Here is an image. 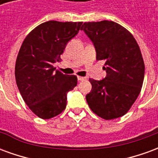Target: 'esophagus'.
I'll use <instances>...</instances> for the list:
<instances>
[{
    "mask_svg": "<svg viewBox=\"0 0 158 158\" xmlns=\"http://www.w3.org/2000/svg\"><path fill=\"white\" fill-rule=\"evenodd\" d=\"M85 77H81V76H78V80L79 81H83V80H85Z\"/></svg>",
    "mask_w": 158,
    "mask_h": 158,
    "instance_id": "1",
    "label": "esophagus"
}]
</instances>
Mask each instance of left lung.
Wrapping results in <instances>:
<instances>
[{"instance_id": "obj_1", "label": "left lung", "mask_w": 158, "mask_h": 158, "mask_svg": "<svg viewBox=\"0 0 158 158\" xmlns=\"http://www.w3.org/2000/svg\"><path fill=\"white\" fill-rule=\"evenodd\" d=\"M82 30L95 46L96 60L105 61L106 72L103 79H89L88 105L106 120L123 116L137 99L144 80L139 45L127 29L113 21L85 23Z\"/></svg>"}]
</instances>
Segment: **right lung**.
<instances>
[{
    "instance_id": "add662e5",
    "label": "right lung",
    "mask_w": 158,
    "mask_h": 158,
    "mask_svg": "<svg viewBox=\"0 0 158 158\" xmlns=\"http://www.w3.org/2000/svg\"><path fill=\"white\" fill-rule=\"evenodd\" d=\"M82 22L43 23L27 35L19 50L15 77L23 99L43 119L66 108L67 95L77 85L75 75L55 71L66 45L82 29Z\"/></svg>"
}]
</instances>
